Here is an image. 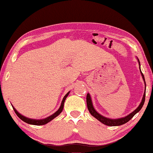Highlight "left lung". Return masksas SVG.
Listing matches in <instances>:
<instances>
[{"label": "left lung", "instance_id": "1", "mask_svg": "<svg viewBox=\"0 0 153 153\" xmlns=\"http://www.w3.org/2000/svg\"><path fill=\"white\" fill-rule=\"evenodd\" d=\"M138 61H139V60H138ZM139 65H140V62H139ZM140 70H141V68H140ZM141 73L142 77H143L144 82H145V85H146L145 78H144V76H143V73L141 72ZM145 97H146V89H145V93H144L143 99H142V101L141 102V104H140V105L138 106V108H137V109H135L132 113H131L130 114H129L128 116H125V118H119V119L107 118H105V117L102 116L100 114H98V113L95 110V108H94V107H93V104H92L91 96H90L88 93L87 94V96H86V103H87L88 109L89 112L91 113V114L93 116L95 117L96 119H97L98 120L100 121L102 123H103V124L106 125H108V126H118V125H123V124H125V123L128 122L129 120H131V119L133 118L134 116L137 113L139 112V111L141 109V108L143 107V106L144 102H145Z\"/></svg>", "mask_w": 153, "mask_h": 153}]
</instances>
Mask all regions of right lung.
Segmentation results:
<instances>
[{
    "instance_id": "right-lung-1",
    "label": "right lung",
    "mask_w": 153,
    "mask_h": 153,
    "mask_svg": "<svg viewBox=\"0 0 153 153\" xmlns=\"http://www.w3.org/2000/svg\"><path fill=\"white\" fill-rule=\"evenodd\" d=\"M69 93L70 92H68V93L66 94L65 95V97H63V99H62V101L61 102V105H60L59 109H58L56 113H54L53 115H51V116H50L49 117H47V118L45 119H42V120H34V119H30V118H26V117H25L24 116H22V115H21L17 111H16L15 108H14L13 106V109L14 111V112H15V114H16V116H17L21 120H22L24 122L28 123V124H30V125H45L48 123L50 121L53 120V118H55L56 116H58V115H59L60 113L62 112V109H63V106H64V102H65V100L66 97H68V95H69Z\"/></svg>"
}]
</instances>
